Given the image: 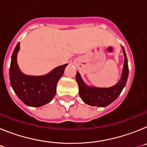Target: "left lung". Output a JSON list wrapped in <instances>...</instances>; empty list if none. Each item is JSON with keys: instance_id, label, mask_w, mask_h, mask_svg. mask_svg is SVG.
<instances>
[{"instance_id": "obj_1", "label": "left lung", "mask_w": 147, "mask_h": 147, "mask_svg": "<svg viewBox=\"0 0 147 147\" xmlns=\"http://www.w3.org/2000/svg\"><path fill=\"white\" fill-rule=\"evenodd\" d=\"M122 49L124 56V66L120 80L113 86L110 88H96L89 86L83 81L80 73L76 71V80L79 85V93L82 101L85 104L90 106L105 107L114 102L121 93L122 90L127 83L129 74L127 55L123 46Z\"/></svg>"}]
</instances>
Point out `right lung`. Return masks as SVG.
<instances>
[{
    "label": "right lung",
    "mask_w": 147,
    "mask_h": 147,
    "mask_svg": "<svg viewBox=\"0 0 147 147\" xmlns=\"http://www.w3.org/2000/svg\"><path fill=\"white\" fill-rule=\"evenodd\" d=\"M20 50V42L17 44L11 55L9 68L11 86L18 97L29 107H39L53 99L57 93V85L63 75L67 64L55 67L48 74L29 76L20 70L17 56Z\"/></svg>",
    "instance_id": "add662e5"
}]
</instances>
